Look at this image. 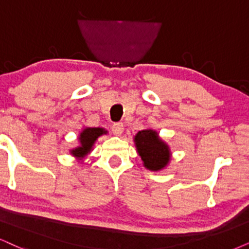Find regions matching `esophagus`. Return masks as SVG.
I'll return each mask as SVG.
<instances>
[{
	"label": "esophagus",
	"mask_w": 249,
	"mask_h": 249,
	"mask_svg": "<svg viewBox=\"0 0 249 249\" xmlns=\"http://www.w3.org/2000/svg\"><path fill=\"white\" fill-rule=\"evenodd\" d=\"M112 133L115 135H121L124 131V126H123L122 123H116V124L112 125Z\"/></svg>",
	"instance_id": "obj_1"
}]
</instances>
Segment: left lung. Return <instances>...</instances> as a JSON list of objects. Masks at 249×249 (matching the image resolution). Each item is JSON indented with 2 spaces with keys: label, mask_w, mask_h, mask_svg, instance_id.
<instances>
[{
  "label": "left lung",
  "mask_w": 249,
  "mask_h": 249,
  "mask_svg": "<svg viewBox=\"0 0 249 249\" xmlns=\"http://www.w3.org/2000/svg\"><path fill=\"white\" fill-rule=\"evenodd\" d=\"M134 144L143 166L150 171H161L171 160V150L168 143L152 128L138 132L134 135Z\"/></svg>",
  "instance_id": "8db88e82"
}]
</instances>
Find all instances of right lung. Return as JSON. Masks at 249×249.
<instances>
[{
	"mask_svg": "<svg viewBox=\"0 0 249 249\" xmlns=\"http://www.w3.org/2000/svg\"><path fill=\"white\" fill-rule=\"evenodd\" d=\"M108 133V131L103 127H85L79 134V144L70 149V154L78 161H83L88 154L93 150L97 138Z\"/></svg>",
	"mask_w": 249,
	"mask_h": 249,
	"instance_id": "obj_1",
	"label": "right lung"
}]
</instances>
